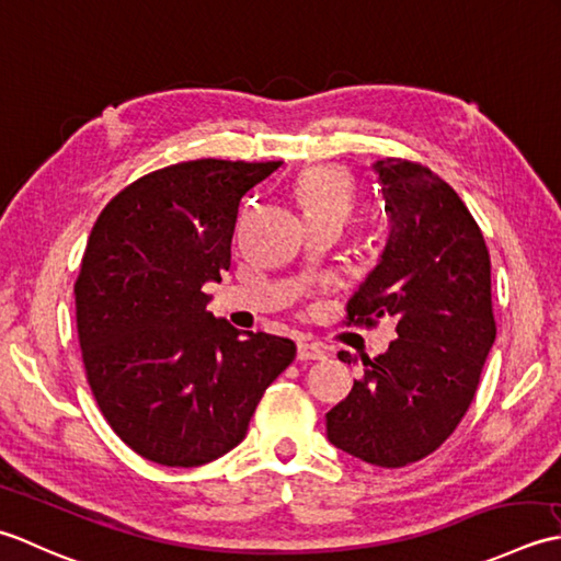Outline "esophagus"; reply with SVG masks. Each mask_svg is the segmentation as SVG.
Listing matches in <instances>:
<instances>
[{
  "mask_svg": "<svg viewBox=\"0 0 561 561\" xmlns=\"http://www.w3.org/2000/svg\"><path fill=\"white\" fill-rule=\"evenodd\" d=\"M327 353L317 344H297V360H324Z\"/></svg>",
  "mask_w": 561,
  "mask_h": 561,
  "instance_id": "1",
  "label": "esophagus"
}]
</instances>
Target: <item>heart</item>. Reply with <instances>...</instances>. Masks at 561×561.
<instances>
[{
    "label": "heart",
    "mask_w": 561,
    "mask_h": 561,
    "mask_svg": "<svg viewBox=\"0 0 561 561\" xmlns=\"http://www.w3.org/2000/svg\"><path fill=\"white\" fill-rule=\"evenodd\" d=\"M295 198L307 222H344L353 205V179L344 169L317 167L305 171L295 186Z\"/></svg>",
    "instance_id": "obj_1"
}]
</instances>
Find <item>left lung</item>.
I'll return each mask as SVG.
<instances>
[{"instance_id":"8db88e82","label":"left lung","mask_w":561,"mask_h":561,"mask_svg":"<svg viewBox=\"0 0 561 561\" xmlns=\"http://www.w3.org/2000/svg\"><path fill=\"white\" fill-rule=\"evenodd\" d=\"M390 239L346 307V327L392 319L397 339L327 414V436L375 467L436 453L470 409L496 339L484 234L453 186L409 159L375 164ZM339 358L353 363L348 351Z\"/></svg>"}]
</instances>
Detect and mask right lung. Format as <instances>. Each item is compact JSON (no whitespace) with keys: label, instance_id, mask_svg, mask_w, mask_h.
<instances>
[{"label":"right lung","instance_id":"1","mask_svg":"<svg viewBox=\"0 0 561 561\" xmlns=\"http://www.w3.org/2000/svg\"><path fill=\"white\" fill-rule=\"evenodd\" d=\"M283 162L193 159L150 171L101 210L75 283L87 382L145 460L198 467L247 436L290 339L242 334L205 307L230 268L239 203Z\"/></svg>","mask_w":561,"mask_h":561}]
</instances>
